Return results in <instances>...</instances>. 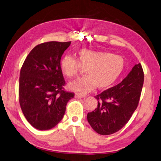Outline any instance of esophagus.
I'll return each mask as SVG.
<instances>
[{
  "mask_svg": "<svg viewBox=\"0 0 161 161\" xmlns=\"http://www.w3.org/2000/svg\"><path fill=\"white\" fill-rule=\"evenodd\" d=\"M75 98H76V99H81V98L85 97V96L82 95V94H80V93H75Z\"/></svg>",
  "mask_w": 161,
  "mask_h": 161,
  "instance_id": "obj_1",
  "label": "esophagus"
}]
</instances>
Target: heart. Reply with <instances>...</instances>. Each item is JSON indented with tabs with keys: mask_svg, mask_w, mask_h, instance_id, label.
<instances>
[{
	"mask_svg": "<svg viewBox=\"0 0 161 161\" xmlns=\"http://www.w3.org/2000/svg\"><path fill=\"white\" fill-rule=\"evenodd\" d=\"M78 56V59L65 56L61 62V69L67 78L77 76L81 67L86 69V76L69 84L71 90L83 94L96 86L99 90L111 87L121 76L125 65L123 57L108 52L83 48Z\"/></svg>",
	"mask_w": 161,
	"mask_h": 161,
	"instance_id": "obj_1",
	"label": "heart"
}]
</instances>
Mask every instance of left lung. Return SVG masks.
I'll list each match as a JSON object with an SVG mask.
<instances>
[{"instance_id":"8db88e82","label":"left lung","mask_w":161,"mask_h":161,"mask_svg":"<svg viewBox=\"0 0 161 161\" xmlns=\"http://www.w3.org/2000/svg\"><path fill=\"white\" fill-rule=\"evenodd\" d=\"M143 81V70L139 63L120 83L97 94V108L87 114L94 130L107 136L125 125L138 105Z\"/></svg>"}]
</instances>
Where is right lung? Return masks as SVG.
Listing matches in <instances>:
<instances>
[{"instance_id":"right-lung-1","label":"right lung","mask_w":161,"mask_h":161,"mask_svg":"<svg viewBox=\"0 0 161 161\" xmlns=\"http://www.w3.org/2000/svg\"><path fill=\"white\" fill-rule=\"evenodd\" d=\"M71 42L37 45L27 56L20 72L19 103L27 121L39 130L54 127L62 120L75 93L63 90L65 81L61 58Z\"/></svg>"}]
</instances>
